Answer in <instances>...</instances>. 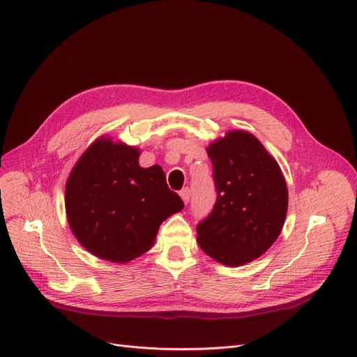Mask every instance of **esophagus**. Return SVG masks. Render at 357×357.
<instances>
[{
	"instance_id": "1",
	"label": "esophagus",
	"mask_w": 357,
	"mask_h": 357,
	"mask_svg": "<svg viewBox=\"0 0 357 357\" xmlns=\"http://www.w3.org/2000/svg\"><path fill=\"white\" fill-rule=\"evenodd\" d=\"M180 197H181V199H183L184 204H187V203L190 202V188H188V187L183 188V190L180 191Z\"/></svg>"
}]
</instances>
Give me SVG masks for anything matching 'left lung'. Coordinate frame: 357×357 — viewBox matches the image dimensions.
<instances>
[{
    "instance_id": "8db88e82",
    "label": "left lung",
    "mask_w": 357,
    "mask_h": 357,
    "mask_svg": "<svg viewBox=\"0 0 357 357\" xmlns=\"http://www.w3.org/2000/svg\"><path fill=\"white\" fill-rule=\"evenodd\" d=\"M217 200L197 225V241L215 261L240 266L259 258L278 238L288 211V188L275 158L244 130L207 147Z\"/></svg>"
}]
</instances>
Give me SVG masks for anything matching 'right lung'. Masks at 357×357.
I'll list each match as a JSON object with an SVG mask.
<instances>
[{
    "label": "right lung",
    "mask_w": 357,
    "mask_h": 357,
    "mask_svg": "<svg viewBox=\"0 0 357 357\" xmlns=\"http://www.w3.org/2000/svg\"><path fill=\"white\" fill-rule=\"evenodd\" d=\"M140 150L99 137L72 169L65 190L69 227L100 259L129 262L149 251L160 224L184 203L160 166H139Z\"/></svg>",
    "instance_id": "add662e5"
}]
</instances>
